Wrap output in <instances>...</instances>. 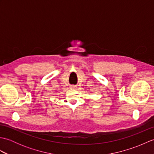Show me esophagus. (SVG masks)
I'll return each instance as SVG.
<instances>
[{"label": "esophagus", "mask_w": 154, "mask_h": 154, "mask_svg": "<svg viewBox=\"0 0 154 154\" xmlns=\"http://www.w3.org/2000/svg\"><path fill=\"white\" fill-rule=\"evenodd\" d=\"M70 87H71V89H76V87H75V85H71Z\"/></svg>", "instance_id": "esophagus-1"}]
</instances>
